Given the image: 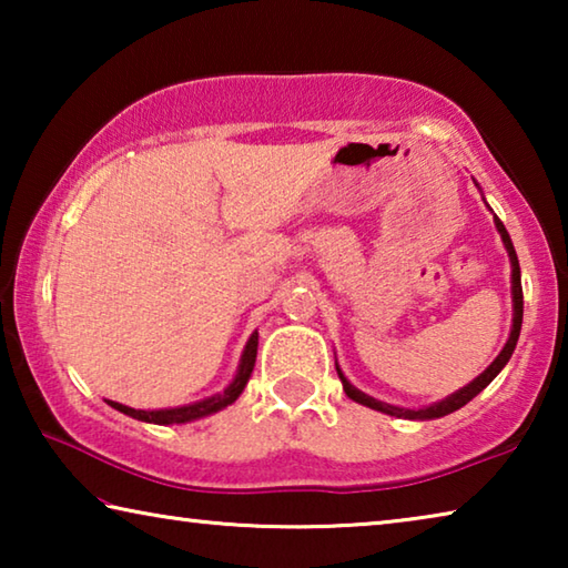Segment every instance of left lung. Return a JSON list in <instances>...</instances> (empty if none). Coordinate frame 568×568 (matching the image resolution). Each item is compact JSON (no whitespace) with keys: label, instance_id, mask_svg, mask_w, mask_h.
<instances>
[{"label":"left lung","instance_id":"8db88e82","mask_svg":"<svg viewBox=\"0 0 568 568\" xmlns=\"http://www.w3.org/2000/svg\"><path fill=\"white\" fill-rule=\"evenodd\" d=\"M494 223H496V230L501 233V240L506 245V253H508V261H511V295H514V325H511V335H508V341L504 345V351L496 355V361L488 365V368L480 373L478 378H474L468 383V386H464L456 393H450L448 398L438 400V403H430V406L426 408H398V406H390V403H383V400H376L371 396H365L363 390H358L353 386V383L343 376V371L338 368V363H335V371H338V378L343 383V390L345 396L353 398L355 403H361V406H368L373 410H381V413H388V416H396V418H408V420H430V418H440V416H448V413H454L458 408H464L466 403L470 398H476L480 390H484L488 383H491L498 373H501L504 365L508 363V358H511V353L516 348V341H518V333H521V321H524V291H521V267H518V257H516V250H514V243L511 237H508L506 227L501 220H498L494 215Z\"/></svg>","mask_w":568,"mask_h":568}]
</instances>
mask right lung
<instances>
[{
	"mask_svg": "<svg viewBox=\"0 0 568 568\" xmlns=\"http://www.w3.org/2000/svg\"><path fill=\"white\" fill-rule=\"evenodd\" d=\"M255 355H257V331L250 335L247 345L243 351V358H240L237 365V373L230 386L217 393V396H210L205 400H197V403H190V406H180V408H160V410H134L130 406H122L118 400H110V406L114 410L124 413V416H132L138 420H145V423H158V426H170V423H187V420H197V418H205L210 413H217L227 408L230 403H235L240 393L247 386L250 381V373L255 368Z\"/></svg>",
	"mask_w": 568,
	"mask_h": 568,
	"instance_id": "add662e5",
	"label": "right lung"
}]
</instances>
